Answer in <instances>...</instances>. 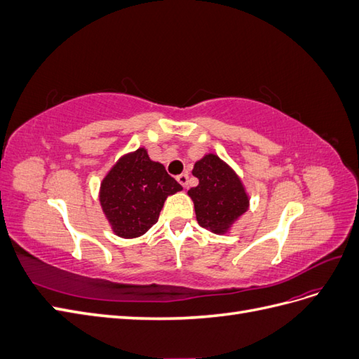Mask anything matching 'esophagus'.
I'll list each match as a JSON object with an SVG mask.
<instances>
[{
	"mask_svg": "<svg viewBox=\"0 0 359 359\" xmlns=\"http://www.w3.org/2000/svg\"><path fill=\"white\" fill-rule=\"evenodd\" d=\"M177 181L181 184L182 187H187V184H189V175H187V173H180V175L177 177Z\"/></svg>",
	"mask_w": 359,
	"mask_h": 359,
	"instance_id": "34e87169",
	"label": "esophagus"
}]
</instances>
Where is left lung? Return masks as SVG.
Segmentation results:
<instances>
[{
    "mask_svg": "<svg viewBox=\"0 0 359 359\" xmlns=\"http://www.w3.org/2000/svg\"><path fill=\"white\" fill-rule=\"evenodd\" d=\"M193 175L199 180L189 190L198 223L214 233H224L248 210V196L236 173L214 154L194 163Z\"/></svg>",
    "mask_w": 359,
    "mask_h": 359,
    "instance_id": "8db88e82",
    "label": "left lung"
}]
</instances>
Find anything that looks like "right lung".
<instances>
[{
	"label": "right lung",
	"instance_id": "obj_1",
	"mask_svg": "<svg viewBox=\"0 0 359 359\" xmlns=\"http://www.w3.org/2000/svg\"><path fill=\"white\" fill-rule=\"evenodd\" d=\"M182 190L145 148L119 158L102 182L100 203L118 236L136 238L158 220L166 198Z\"/></svg>",
	"mask_w": 359,
	"mask_h": 359
}]
</instances>
